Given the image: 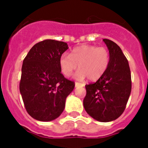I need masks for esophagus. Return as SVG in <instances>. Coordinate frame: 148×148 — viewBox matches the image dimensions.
I'll list each match as a JSON object with an SVG mask.
<instances>
[{
    "label": "esophagus",
    "mask_w": 148,
    "mask_h": 148,
    "mask_svg": "<svg viewBox=\"0 0 148 148\" xmlns=\"http://www.w3.org/2000/svg\"><path fill=\"white\" fill-rule=\"evenodd\" d=\"M84 84H81V83H78V82H75V87H84Z\"/></svg>",
    "instance_id": "34e87169"
}]
</instances>
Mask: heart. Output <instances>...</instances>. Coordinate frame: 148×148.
Masks as SVG:
<instances>
[{
  "instance_id": "b5f03b06",
  "label": "heart",
  "mask_w": 148,
  "mask_h": 148,
  "mask_svg": "<svg viewBox=\"0 0 148 148\" xmlns=\"http://www.w3.org/2000/svg\"><path fill=\"white\" fill-rule=\"evenodd\" d=\"M110 62L109 52L105 47L93 45H82L73 49L71 54L64 53L60 57L59 65L65 76L69 77L78 68L74 75L78 80L88 78L97 81L104 74Z\"/></svg>"
}]
</instances>
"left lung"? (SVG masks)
<instances>
[{
    "label": "left lung",
    "instance_id": "obj_1",
    "mask_svg": "<svg viewBox=\"0 0 148 148\" xmlns=\"http://www.w3.org/2000/svg\"><path fill=\"white\" fill-rule=\"evenodd\" d=\"M103 41L109 50V65L97 82L85 85L83 104L94 119L108 122L118 119L125 110L131 92V74L121 48L109 39Z\"/></svg>",
    "mask_w": 148,
    "mask_h": 148
}]
</instances>
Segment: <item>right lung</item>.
Masks as SVG:
<instances>
[{"mask_svg":"<svg viewBox=\"0 0 148 148\" xmlns=\"http://www.w3.org/2000/svg\"><path fill=\"white\" fill-rule=\"evenodd\" d=\"M67 49L65 42L44 40L35 44L23 60L20 92L27 113L38 121L60 116L75 87L61 73L60 57Z\"/></svg>","mask_w":148,"mask_h":148,"instance_id":"add662e5","label":"right lung"}]
</instances>
